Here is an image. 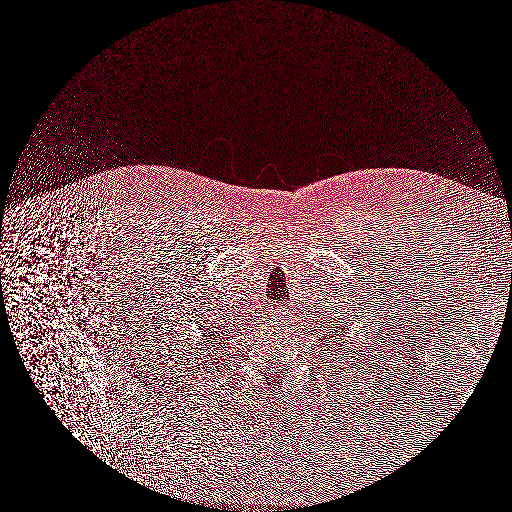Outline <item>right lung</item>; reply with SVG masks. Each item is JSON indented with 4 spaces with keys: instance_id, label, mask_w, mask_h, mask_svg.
Wrapping results in <instances>:
<instances>
[{
    "instance_id": "right-lung-1",
    "label": "right lung",
    "mask_w": 512,
    "mask_h": 512,
    "mask_svg": "<svg viewBox=\"0 0 512 512\" xmlns=\"http://www.w3.org/2000/svg\"><path fill=\"white\" fill-rule=\"evenodd\" d=\"M219 338H221V335L219 333H215V331H204V329H200V336H198V340H196V346L200 344H213V342H219ZM191 350H196L198 352V348H185V353H191V355H194V352H191ZM196 359V357H194Z\"/></svg>"
}]
</instances>
